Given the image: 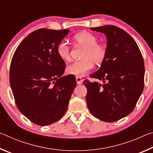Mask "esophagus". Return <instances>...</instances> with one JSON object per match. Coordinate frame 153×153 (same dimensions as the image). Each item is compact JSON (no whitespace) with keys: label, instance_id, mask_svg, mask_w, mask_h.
<instances>
[{"label":"esophagus","instance_id":"1","mask_svg":"<svg viewBox=\"0 0 153 153\" xmlns=\"http://www.w3.org/2000/svg\"><path fill=\"white\" fill-rule=\"evenodd\" d=\"M76 82H77V84L80 85V84H82L83 79H82V77L77 76V77H76Z\"/></svg>","mask_w":153,"mask_h":153}]
</instances>
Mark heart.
Returning <instances> with one entry per match:
<instances>
[{
	"mask_svg": "<svg viewBox=\"0 0 153 153\" xmlns=\"http://www.w3.org/2000/svg\"><path fill=\"white\" fill-rule=\"evenodd\" d=\"M77 45L85 47L81 60L76 61L67 67V73L76 76H84L91 70L93 62L100 64L105 60L107 55V47L102 44L98 43V38L88 32H79L74 36ZM59 57L63 61L71 60V48L68 43L63 41L56 48Z\"/></svg>",
	"mask_w": 153,
	"mask_h": 153,
	"instance_id": "heart-1",
	"label": "heart"
}]
</instances>
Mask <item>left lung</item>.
<instances>
[{"label": "left lung", "mask_w": 153, "mask_h": 153, "mask_svg": "<svg viewBox=\"0 0 153 153\" xmlns=\"http://www.w3.org/2000/svg\"><path fill=\"white\" fill-rule=\"evenodd\" d=\"M107 36V55L100 69L90 77L103 84L84 80L90 112L98 120L114 122L135 108L144 89V63L136 41L115 25L92 27Z\"/></svg>", "instance_id": "obj_1"}]
</instances>
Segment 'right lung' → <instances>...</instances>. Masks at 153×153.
<instances>
[{
  "mask_svg": "<svg viewBox=\"0 0 153 153\" xmlns=\"http://www.w3.org/2000/svg\"><path fill=\"white\" fill-rule=\"evenodd\" d=\"M69 30L42 28L18 46L10 67V85L18 109L33 123L48 126L65 113L76 86L74 76H62L65 63L56 48Z\"/></svg>",
  "mask_w": 153,
  "mask_h": 153,
  "instance_id": "right-lung-1",
  "label": "right lung"
}]
</instances>
